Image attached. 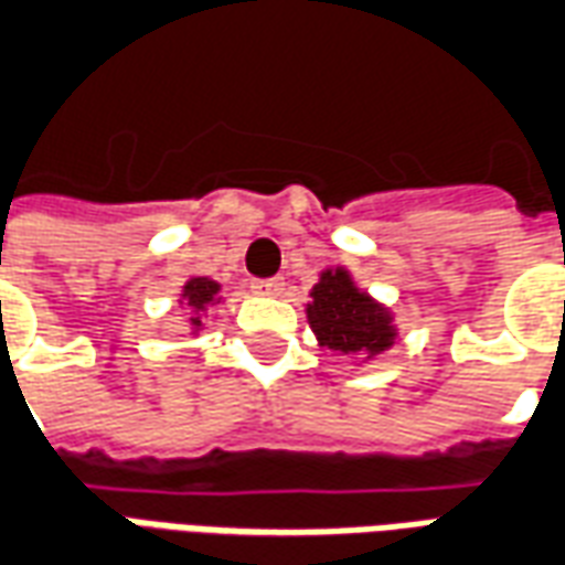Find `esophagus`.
<instances>
[{
  "label": "esophagus",
  "instance_id": "obj_1",
  "mask_svg": "<svg viewBox=\"0 0 565 565\" xmlns=\"http://www.w3.org/2000/svg\"><path fill=\"white\" fill-rule=\"evenodd\" d=\"M250 287H254V294L259 296H275L281 294L284 278H259V281H254Z\"/></svg>",
  "mask_w": 565,
  "mask_h": 565
}]
</instances>
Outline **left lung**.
Wrapping results in <instances>:
<instances>
[{
	"label": "left lung",
	"mask_w": 565,
	"mask_h": 565,
	"mask_svg": "<svg viewBox=\"0 0 565 565\" xmlns=\"http://www.w3.org/2000/svg\"><path fill=\"white\" fill-rule=\"evenodd\" d=\"M308 320L311 330L318 332V342L342 356H375L387 351L396 335L391 315L366 294H360L344 269L323 271V278L315 284Z\"/></svg>",
	"instance_id": "left-lung-1"
}]
</instances>
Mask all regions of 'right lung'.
Instances as JSON below:
<instances>
[{
	"instance_id": "add662e5",
	"label": "right lung",
	"mask_w": 565,
	"mask_h": 565,
	"mask_svg": "<svg viewBox=\"0 0 565 565\" xmlns=\"http://www.w3.org/2000/svg\"><path fill=\"white\" fill-rule=\"evenodd\" d=\"M217 290H221V287H217L214 281H209V278H193V281H186V287H184L186 306L202 311V308H209L211 302H214ZM193 327H199V318H193Z\"/></svg>"
}]
</instances>
